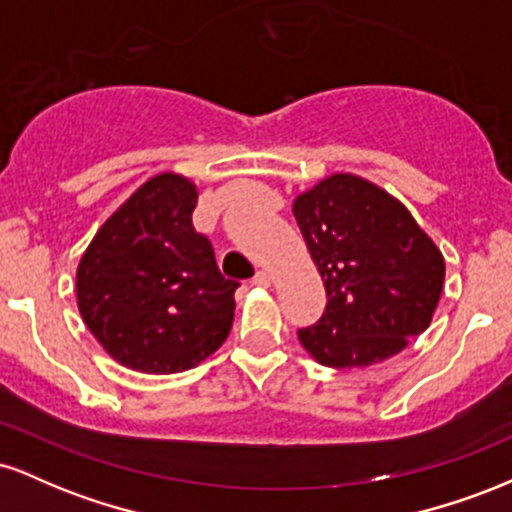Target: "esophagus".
<instances>
[{
    "mask_svg": "<svg viewBox=\"0 0 512 512\" xmlns=\"http://www.w3.org/2000/svg\"><path fill=\"white\" fill-rule=\"evenodd\" d=\"M252 284H255V286H269V284H272V276H269V272H264V269H260V272L255 274V279H252Z\"/></svg>",
    "mask_w": 512,
    "mask_h": 512,
    "instance_id": "esophagus-1",
    "label": "esophagus"
}]
</instances>
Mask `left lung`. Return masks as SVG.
<instances>
[{"label":"left lung","instance_id":"left-lung-1","mask_svg":"<svg viewBox=\"0 0 512 512\" xmlns=\"http://www.w3.org/2000/svg\"><path fill=\"white\" fill-rule=\"evenodd\" d=\"M327 291L320 322L298 330L322 366L366 368L431 325L445 260L411 211L361 175L334 173L293 199Z\"/></svg>","mask_w":512,"mask_h":512}]
</instances>
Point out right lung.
<instances>
[{"label":"right lung","mask_w":512,"mask_h":512,"mask_svg":"<svg viewBox=\"0 0 512 512\" xmlns=\"http://www.w3.org/2000/svg\"><path fill=\"white\" fill-rule=\"evenodd\" d=\"M197 185L158 173L105 219L76 267V305L98 344L139 373L195 368L226 342L238 281L192 226Z\"/></svg>","instance_id":"1"}]
</instances>
